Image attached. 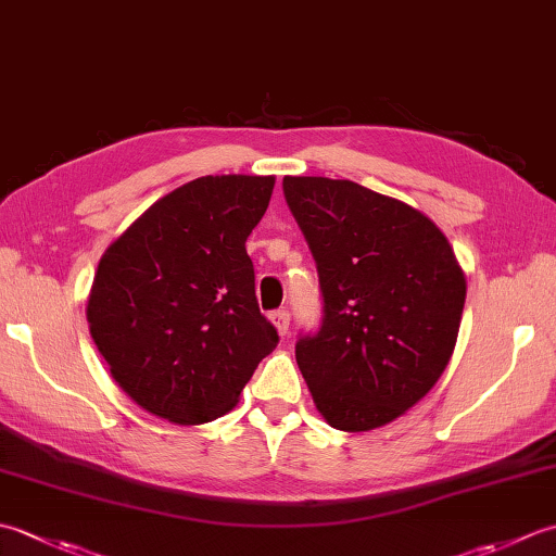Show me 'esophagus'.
I'll use <instances>...</instances> for the list:
<instances>
[{
	"label": "esophagus",
	"mask_w": 556,
	"mask_h": 556,
	"mask_svg": "<svg viewBox=\"0 0 556 556\" xmlns=\"http://www.w3.org/2000/svg\"><path fill=\"white\" fill-rule=\"evenodd\" d=\"M271 323H275L277 332L281 337H287L289 334V325H291V313L289 311H275V313H271Z\"/></svg>",
	"instance_id": "34e87169"
}]
</instances>
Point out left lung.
Masks as SVG:
<instances>
[{
	"label": "left lung",
	"instance_id": "left-lung-1",
	"mask_svg": "<svg viewBox=\"0 0 556 556\" xmlns=\"http://www.w3.org/2000/svg\"><path fill=\"white\" fill-rule=\"evenodd\" d=\"M281 188L323 293L320 329L296 341L299 368L332 428H380L452 358L464 271L434 222L401 200L325 176H285Z\"/></svg>",
	"mask_w": 556,
	"mask_h": 556
}]
</instances>
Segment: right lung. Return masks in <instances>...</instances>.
<instances>
[{
	"mask_svg": "<svg viewBox=\"0 0 556 556\" xmlns=\"http://www.w3.org/2000/svg\"><path fill=\"white\" fill-rule=\"evenodd\" d=\"M271 188L275 176H200L104 251L90 334L114 380L152 416L179 425L224 416L279 344L245 253Z\"/></svg>",
	"mask_w": 556,
	"mask_h": 556,
	"instance_id": "obj_1",
	"label": "right lung"
}]
</instances>
